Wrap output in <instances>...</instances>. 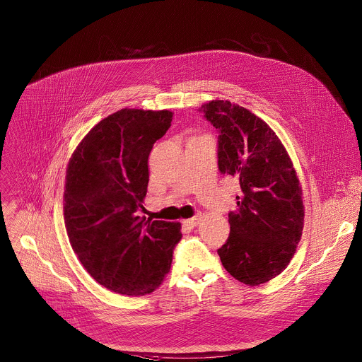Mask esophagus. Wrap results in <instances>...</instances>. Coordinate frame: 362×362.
<instances>
[{
  "mask_svg": "<svg viewBox=\"0 0 362 362\" xmlns=\"http://www.w3.org/2000/svg\"><path fill=\"white\" fill-rule=\"evenodd\" d=\"M199 221H200V216H194L193 218L185 219V221H183V226H185L186 229H193V228L199 223Z\"/></svg>",
  "mask_w": 362,
  "mask_h": 362,
  "instance_id": "34e87169",
  "label": "esophagus"
}]
</instances>
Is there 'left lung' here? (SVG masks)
<instances>
[{"label": "left lung", "instance_id": "obj_1", "mask_svg": "<svg viewBox=\"0 0 362 362\" xmlns=\"http://www.w3.org/2000/svg\"><path fill=\"white\" fill-rule=\"evenodd\" d=\"M199 112L218 130V169L239 180L230 232L218 249L225 270L259 286L288 266L303 228L302 190L286 148L260 117L229 100Z\"/></svg>", "mask_w": 362, "mask_h": 362}]
</instances>
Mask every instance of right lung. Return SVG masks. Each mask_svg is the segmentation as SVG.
Instances as JSON below:
<instances>
[{
	"instance_id": "1",
	"label": "right lung",
	"mask_w": 362,
	"mask_h": 362,
	"mask_svg": "<svg viewBox=\"0 0 362 362\" xmlns=\"http://www.w3.org/2000/svg\"><path fill=\"white\" fill-rule=\"evenodd\" d=\"M169 110L122 109L99 122L69 163L64 219L75 255L105 288L139 296L170 270L180 223L139 217L148 158L170 127Z\"/></svg>"
}]
</instances>
